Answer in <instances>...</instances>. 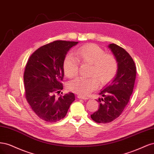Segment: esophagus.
Instances as JSON below:
<instances>
[{"label":"esophagus","mask_w":154,"mask_h":154,"mask_svg":"<svg viewBox=\"0 0 154 154\" xmlns=\"http://www.w3.org/2000/svg\"><path fill=\"white\" fill-rule=\"evenodd\" d=\"M77 98H81V99H85V100H86V99L88 98L86 97L82 96V95H77Z\"/></svg>","instance_id":"obj_1"}]
</instances>
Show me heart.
<instances>
[{"label": "heart", "mask_w": 154, "mask_h": 154, "mask_svg": "<svg viewBox=\"0 0 154 154\" xmlns=\"http://www.w3.org/2000/svg\"><path fill=\"white\" fill-rule=\"evenodd\" d=\"M77 59L71 54L64 58L63 68L69 78L77 75L79 61L91 64L88 78H78L68 84L70 91L86 96L95 90L98 86L111 82L116 75L118 63L116 58L111 54H106L103 49L95 44H86L77 48L75 52Z\"/></svg>", "instance_id": "obj_1"}]
</instances>
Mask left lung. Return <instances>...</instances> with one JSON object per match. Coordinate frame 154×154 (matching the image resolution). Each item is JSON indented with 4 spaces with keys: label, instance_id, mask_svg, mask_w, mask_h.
Wrapping results in <instances>:
<instances>
[{
    "label": "left lung",
    "instance_id": "left-lung-1",
    "mask_svg": "<svg viewBox=\"0 0 154 154\" xmlns=\"http://www.w3.org/2000/svg\"><path fill=\"white\" fill-rule=\"evenodd\" d=\"M109 47L117 59L118 69L112 82L99 93L103 98L97 100L98 109L91 115L98 123H110L120 116L129 102L136 76V67L129 54L116 44Z\"/></svg>",
    "mask_w": 154,
    "mask_h": 154
}]
</instances>
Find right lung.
Returning <instances> with one entry per match:
<instances>
[{
    "label": "right lung",
    "mask_w": 154,
    "mask_h": 154,
    "mask_svg": "<svg viewBox=\"0 0 154 154\" xmlns=\"http://www.w3.org/2000/svg\"><path fill=\"white\" fill-rule=\"evenodd\" d=\"M77 43L54 41L38 48L29 57L23 73L25 96L32 111L44 121L52 123L64 118L75 100L73 93L58 97L56 94L63 88L64 58Z\"/></svg>",
    "instance_id": "add662e5"
}]
</instances>
